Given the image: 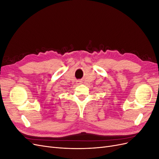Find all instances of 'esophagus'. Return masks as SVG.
I'll use <instances>...</instances> for the list:
<instances>
[{"mask_svg": "<svg viewBox=\"0 0 159 159\" xmlns=\"http://www.w3.org/2000/svg\"><path fill=\"white\" fill-rule=\"evenodd\" d=\"M78 83L80 84V81H78Z\"/></svg>", "mask_w": 159, "mask_h": 159, "instance_id": "34e87169", "label": "esophagus"}]
</instances>
